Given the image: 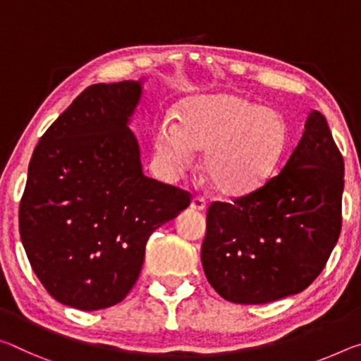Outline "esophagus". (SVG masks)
Returning a JSON list of instances; mask_svg holds the SVG:
<instances>
[{
	"label": "esophagus",
	"instance_id": "esophagus-1",
	"mask_svg": "<svg viewBox=\"0 0 361 361\" xmlns=\"http://www.w3.org/2000/svg\"><path fill=\"white\" fill-rule=\"evenodd\" d=\"M205 199L204 197H201V196H194L192 199H191V209L192 210H197V212H202V210H205Z\"/></svg>",
	"mask_w": 361,
	"mask_h": 361
}]
</instances>
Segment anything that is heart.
<instances>
[{
	"label": "heart",
	"mask_w": 361,
	"mask_h": 361,
	"mask_svg": "<svg viewBox=\"0 0 361 361\" xmlns=\"http://www.w3.org/2000/svg\"><path fill=\"white\" fill-rule=\"evenodd\" d=\"M281 114L234 94L202 96L183 106L180 127L159 125L156 160L178 173L194 151H204V170L226 196H245L276 176L288 151Z\"/></svg>",
	"instance_id": "heart-1"
}]
</instances>
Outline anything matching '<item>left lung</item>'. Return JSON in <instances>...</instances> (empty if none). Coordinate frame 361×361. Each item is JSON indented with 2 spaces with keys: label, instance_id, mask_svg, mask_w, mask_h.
Wrapping results in <instances>:
<instances>
[{
  "label": "left lung",
  "instance_id": "obj_1",
  "mask_svg": "<svg viewBox=\"0 0 361 361\" xmlns=\"http://www.w3.org/2000/svg\"><path fill=\"white\" fill-rule=\"evenodd\" d=\"M344 159L313 111L279 173L233 204L212 202L201 249L209 283L233 304L299 294L328 262L342 228Z\"/></svg>",
  "mask_w": 361,
  "mask_h": 361
}]
</instances>
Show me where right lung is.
<instances>
[{
    "label": "right lung",
    "mask_w": 361,
    "mask_h": 361,
    "mask_svg": "<svg viewBox=\"0 0 361 361\" xmlns=\"http://www.w3.org/2000/svg\"><path fill=\"white\" fill-rule=\"evenodd\" d=\"M141 82L91 85L44 131L32 154L19 231L49 295L91 312L133 288L154 230L191 194L142 173L128 128Z\"/></svg>",
    "instance_id": "right-lung-1"
}]
</instances>
